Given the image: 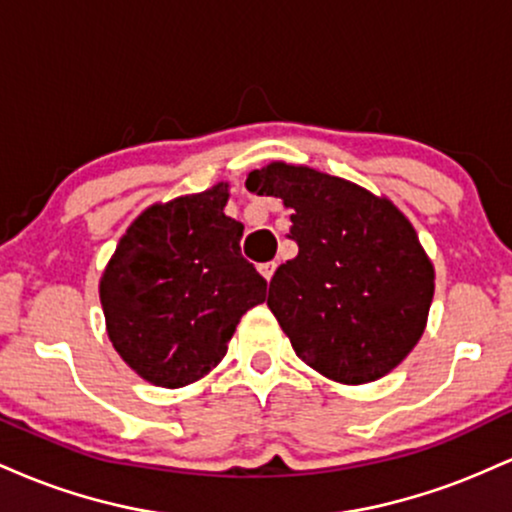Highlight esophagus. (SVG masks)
Here are the masks:
<instances>
[{"label": "esophagus", "mask_w": 512, "mask_h": 512, "mask_svg": "<svg viewBox=\"0 0 512 512\" xmlns=\"http://www.w3.org/2000/svg\"><path fill=\"white\" fill-rule=\"evenodd\" d=\"M260 274L264 276V279L267 281H272V276H274V269H276V262H264V264H260Z\"/></svg>", "instance_id": "obj_1"}]
</instances>
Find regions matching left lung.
<instances>
[{"label": "left lung", "instance_id": "8db88e82", "mask_svg": "<svg viewBox=\"0 0 512 512\" xmlns=\"http://www.w3.org/2000/svg\"><path fill=\"white\" fill-rule=\"evenodd\" d=\"M245 185L293 211L298 255L274 272L267 305L296 356L342 385L395 370L419 344L436 291L407 216L356 182L284 161Z\"/></svg>", "mask_w": 512, "mask_h": 512}]
</instances>
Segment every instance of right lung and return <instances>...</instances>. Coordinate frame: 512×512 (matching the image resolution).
Segmentation results:
<instances>
[{
	"label": "right lung",
	"mask_w": 512,
	"mask_h": 512,
	"mask_svg": "<svg viewBox=\"0 0 512 512\" xmlns=\"http://www.w3.org/2000/svg\"><path fill=\"white\" fill-rule=\"evenodd\" d=\"M228 182L156 202L105 264L98 293L115 351L146 383L185 387L221 363L267 281L240 255L243 223L223 214Z\"/></svg>",
	"instance_id": "right-lung-1"
}]
</instances>
